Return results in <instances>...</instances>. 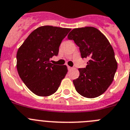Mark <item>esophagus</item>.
Returning <instances> with one entry per match:
<instances>
[{"instance_id": "1", "label": "esophagus", "mask_w": 130, "mask_h": 130, "mask_svg": "<svg viewBox=\"0 0 130 130\" xmlns=\"http://www.w3.org/2000/svg\"><path fill=\"white\" fill-rule=\"evenodd\" d=\"M67 69H68V70H69V71H70V70H71V69H73V68H72L71 67L67 66Z\"/></svg>"}]
</instances>
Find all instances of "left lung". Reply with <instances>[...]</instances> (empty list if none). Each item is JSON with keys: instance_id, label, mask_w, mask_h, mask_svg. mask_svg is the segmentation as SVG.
Returning <instances> with one entry per match:
<instances>
[{"instance_id": "1", "label": "left lung", "mask_w": 130, "mask_h": 130, "mask_svg": "<svg viewBox=\"0 0 130 130\" xmlns=\"http://www.w3.org/2000/svg\"><path fill=\"white\" fill-rule=\"evenodd\" d=\"M67 38L78 46L82 58L89 59L86 68L78 69L79 77L73 80L76 92L87 98L101 95L113 81L118 67L112 46L93 27L73 29Z\"/></svg>"}]
</instances>
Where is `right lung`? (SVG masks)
Listing matches in <instances>:
<instances>
[{
    "instance_id": "add662e5",
    "label": "right lung",
    "mask_w": 130,
    "mask_h": 130,
    "mask_svg": "<svg viewBox=\"0 0 130 130\" xmlns=\"http://www.w3.org/2000/svg\"><path fill=\"white\" fill-rule=\"evenodd\" d=\"M71 29L41 26L26 38L17 52V70L26 86L41 97L58 89L68 71L66 65H54L50 59L57 56L61 41Z\"/></svg>"
}]
</instances>
